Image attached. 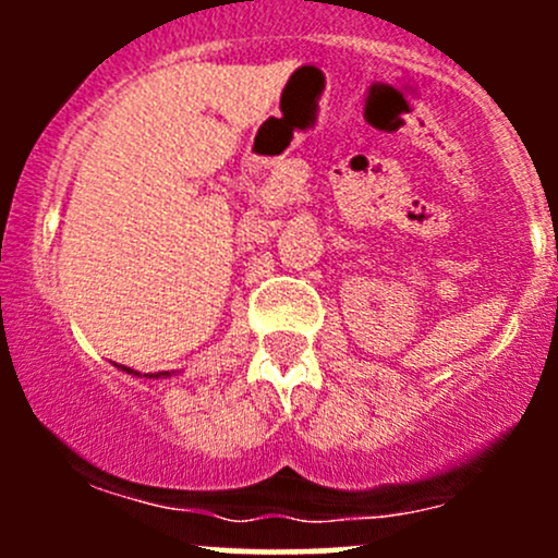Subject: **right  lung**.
Instances as JSON below:
<instances>
[{
    "instance_id": "obj_1",
    "label": "right lung",
    "mask_w": 558,
    "mask_h": 558,
    "mask_svg": "<svg viewBox=\"0 0 558 558\" xmlns=\"http://www.w3.org/2000/svg\"><path fill=\"white\" fill-rule=\"evenodd\" d=\"M118 367L123 369V373H128V375H141V373H133L131 367H123V364H118ZM144 377H157V380H159V377H170V373H155V375H144Z\"/></svg>"
}]
</instances>
